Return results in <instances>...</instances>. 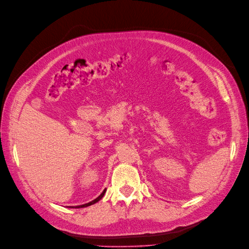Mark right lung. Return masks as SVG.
<instances>
[{
	"instance_id": "right-lung-1",
	"label": "right lung",
	"mask_w": 249,
	"mask_h": 249,
	"mask_svg": "<svg viewBox=\"0 0 249 249\" xmlns=\"http://www.w3.org/2000/svg\"><path fill=\"white\" fill-rule=\"evenodd\" d=\"M105 193H106V190H104V192L101 193V194L96 198V199H94L93 201H91V202H89V203H86V204H83V205H79V206H72L71 208H82V207H87V206H90V205H92V204H94V203H96V202H98L101 198L104 197V195H105Z\"/></svg>"
}]
</instances>
